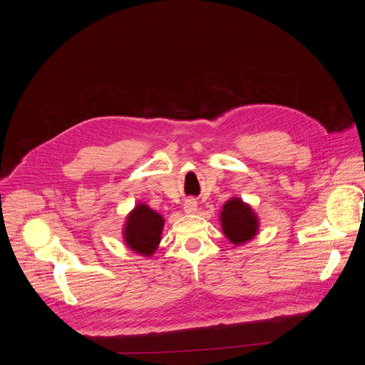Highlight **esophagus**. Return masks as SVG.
Returning a JSON list of instances; mask_svg holds the SVG:
<instances>
[{
  "label": "esophagus",
  "instance_id": "34e87169",
  "mask_svg": "<svg viewBox=\"0 0 365 365\" xmlns=\"http://www.w3.org/2000/svg\"><path fill=\"white\" fill-rule=\"evenodd\" d=\"M183 210L186 214H195L197 210V202L195 199H186L183 203Z\"/></svg>",
  "mask_w": 365,
  "mask_h": 365
}]
</instances>
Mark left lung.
<instances>
[{
	"label": "left lung",
	"instance_id": "obj_1",
	"mask_svg": "<svg viewBox=\"0 0 365 365\" xmlns=\"http://www.w3.org/2000/svg\"><path fill=\"white\" fill-rule=\"evenodd\" d=\"M221 224L225 237L232 244H242L250 241L258 230V222L251 207L241 199H230L221 212Z\"/></svg>",
	"mask_w": 365,
	"mask_h": 365
}]
</instances>
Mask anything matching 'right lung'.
I'll return each instance as SVG.
<instances>
[{"label": "right lung", "instance_id": "obj_1", "mask_svg": "<svg viewBox=\"0 0 365 365\" xmlns=\"http://www.w3.org/2000/svg\"><path fill=\"white\" fill-rule=\"evenodd\" d=\"M163 225L165 220L162 215L154 212L147 205L140 203L127 218L124 228L125 244L133 251L148 257L160 242Z\"/></svg>", "mask_w": 365, "mask_h": 365}]
</instances>
